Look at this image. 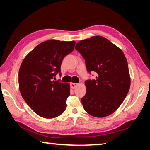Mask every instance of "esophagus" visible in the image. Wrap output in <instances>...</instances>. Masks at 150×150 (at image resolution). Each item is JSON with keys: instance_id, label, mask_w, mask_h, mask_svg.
Wrapping results in <instances>:
<instances>
[{"instance_id": "esophagus-1", "label": "esophagus", "mask_w": 150, "mask_h": 150, "mask_svg": "<svg viewBox=\"0 0 150 150\" xmlns=\"http://www.w3.org/2000/svg\"><path fill=\"white\" fill-rule=\"evenodd\" d=\"M71 87L72 88H75L77 87V86L79 85L78 83H71Z\"/></svg>"}]
</instances>
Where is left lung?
Segmentation results:
<instances>
[{"instance_id":"8db88e82","label":"left lung","mask_w":150,"mask_h":150,"mask_svg":"<svg viewBox=\"0 0 150 150\" xmlns=\"http://www.w3.org/2000/svg\"><path fill=\"white\" fill-rule=\"evenodd\" d=\"M75 49L85 61L88 73L96 72L95 79L85 81L83 108L95 117L103 118L117 110L128 94L130 77L124 53L108 40L93 36L79 42Z\"/></svg>"}]
</instances>
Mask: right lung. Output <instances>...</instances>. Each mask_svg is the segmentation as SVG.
Returning a JSON list of instances; mask_svg holds the SVG:
<instances>
[{
    "label": "right lung",
    "mask_w": 150,
    "mask_h": 150,
    "mask_svg": "<svg viewBox=\"0 0 150 150\" xmlns=\"http://www.w3.org/2000/svg\"><path fill=\"white\" fill-rule=\"evenodd\" d=\"M75 41L50 40L38 45L28 54L20 65L19 89L28 105L45 118L59 116L66 108L70 95L69 83L52 81L66 55L71 53Z\"/></svg>",
    "instance_id": "right-lung-1"
}]
</instances>
